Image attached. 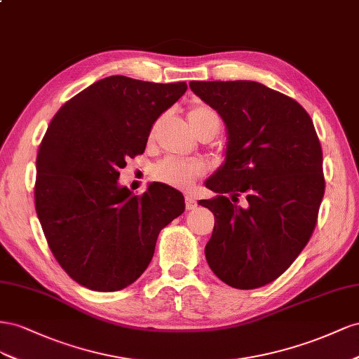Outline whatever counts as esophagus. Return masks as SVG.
Instances as JSON below:
<instances>
[{
    "label": "esophagus",
    "mask_w": 359,
    "mask_h": 359,
    "mask_svg": "<svg viewBox=\"0 0 359 359\" xmlns=\"http://www.w3.org/2000/svg\"><path fill=\"white\" fill-rule=\"evenodd\" d=\"M185 208H187V210H192V209H196L197 208V201H196V197L194 196H188L185 197Z\"/></svg>",
    "instance_id": "34e87169"
}]
</instances>
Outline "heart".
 <instances>
[{
  "instance_id": "obj_1",
  "label": "heart",
  "mask_w": 359,
  "mask_h": 359,
  "mask_svg": "<svg viewBox=\"0 0 359 359\" xmlns=\"http://www.w3.org/2000/svg\"><path fill=\"white\" fill-rule=\"evenodd\" d=\"M188 121L197 135L203 130H213L217 134L219 128V116L208 107H196L189 109ZM203 171L204 167L200 162L167 158L155 167L153 176L158 182L167 183L170 187L187 189L192 185L194 179L201 176Z\"/></svg>"
}]
</instances>
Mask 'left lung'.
I'll use <instances>...</instances> for the list:
<instances>
[{"instance_id": "left-lung-1", "label": "left lung", "mask_w": 359, "mask_h": 359, "mask_svg": "<svg viewBox=\"0 0 359 359\" xmlns=\"http://www.w3.org/2000/svg\"><path fill=\"white\" fill-rule=\"evenodd\" d=\"M189 87L227 134L222 165L206 180L218 196L198 201L215 215L206 260L234 289L262 287L287 271L316 227L325 179L313 120L298 102L255 81Z\"/></svg>"}]
</instances>
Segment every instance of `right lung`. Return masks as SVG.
Returning a JSON list of instances; mask_svg holds the SVG:
<instances>
[{
	"label": "right lung",
	"mask_w": 359,
	"mask_h": 359,
	"mask_svg": "<svg viewBox=\"0 0 359 359\" xmlns=\"http://www.w3.org/2000/svg\"><path fill=\"white\" fill-rule=\"evenodd\" d=\"M187 88L108 76L67 100L49 123L36 161V212L61 268L90 290L116 292L137 281L161 230L185 210L182 192L165 183L151 182L135 196L117 180Z\"/></svg>",
	"instance_id": "add662e5"
}]
</instances>
